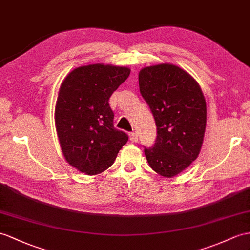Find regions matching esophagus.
<instances>
[{"instance_id":"34e87169","label":"esophagus","mask_w":250,"mask_h":250,"mask_svg":"<svg viewBox=\"0 0 250 250\" xmlns=\"http://www.w3.org/2000/svg\"><path fill=\"white\" fill-rule=\"evenodd\" d=\"M129 140L131 142H138V136L136 132H129Z\"/></svg>"}]
</instances>
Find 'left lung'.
<instances>
[{"label":"left lung","mask_w":250,"mask_h":250,"mask_svg":"<svg viewBox=\"0 0 250 250\" xmlns=\"http://www.w3.org/2000/svg\"><path fill=\"white\" fill-rule=\"evenodd\" d=\"M139 87L157 126L155 144L144 147L145 157L156 173L174 177L202 148L207 123L203 91L188 73L171 63L143 68Z\"/></svg>","instance_id":"left-lung-1"}]
</instances>
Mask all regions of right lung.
Masks as SVG:
<instances>
[{
	"mask_svg": "<svg viewBox=\"0 0 250 250\" xmlns=\"http://www.w3.org/2000/svg\"><path fill=\"white\" fill-rule=\"evenodd\" d=\"M129 74L126 66L89 64L73 70L60 86L55 125L66 162L79 172H104L128 141L114 128L109 99Z\"/></svg>",
	"mask_w": 250,
	"mask_h": 250,
	"instance_id": "add662e5",
	"label": "right lung"
}]
</instances>
